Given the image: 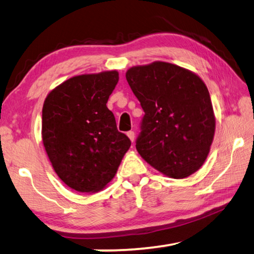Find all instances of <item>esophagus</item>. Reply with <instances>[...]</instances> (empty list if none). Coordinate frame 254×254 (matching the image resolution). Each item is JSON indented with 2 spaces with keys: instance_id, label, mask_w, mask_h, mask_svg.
<instances>
[{
  "instance_id": "obj_1",
  "label": "esophagus",
  "mask_w": 254,
  "mask_h": 254,
  "mask_svg": "<svg viewBox=\"0 0 254 254\" xmlns=\"http://www.w3.org/2000/svg\"><path fill=\"white\" fill-rule=\"evenodd\" d=\"M127 135L128 136V139H130L132 142L133 141H134V139H135V133L133 132V131H128L127 133Z\"/></svg>"
}]
</instances>
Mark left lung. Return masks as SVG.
<instances>
[{"mask_svg": "<svg viewBox=\"0 0 254 254\" xmlns=\"http://www.w3.org/2000/svg\"><path fill=\"white\" fill-rule=\"evenodd\" d=\"M144 111L137 152L153 168L171 178H186L208 156L215 117L208 89L190 70L154 62L126 74Z\"/></svg>", "mask_w": 254, "mask_h": 254, "instance_id": "8db88e82", "label": "left lung"}]
</instances>
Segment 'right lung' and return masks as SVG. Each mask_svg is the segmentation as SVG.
Returning a JSON list of instances; mask_svg holds the SVG:
<instances>
[{
	"label": "right lung",
	"mask_w": 254,
	"mask_h": 254,
	"mask_svg": "<svg viewBox=\"0 0 254 254\" xmlns=\"http://www.w3.org/2000/svg\"><path fill=\"white\" fill-rule=\"evenodd\" d=\"M117 70L71 77L53 89L42 107V142L56 174L68 187L96 192L117 174L131 145L106 103Z\"/></svg>",
	"instance_id": "1"
}]
</instances>
